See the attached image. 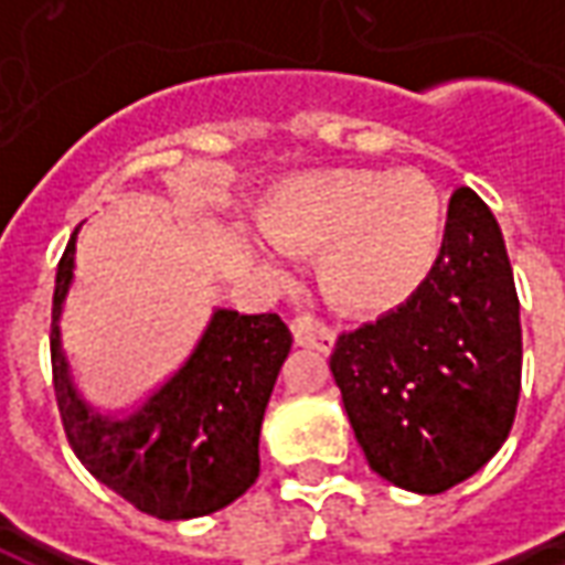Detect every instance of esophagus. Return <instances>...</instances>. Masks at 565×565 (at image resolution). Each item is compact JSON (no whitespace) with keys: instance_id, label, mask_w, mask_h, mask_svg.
Returning <instances> with one entry per match:
<instances>
[{"instance_id":"esophagus-1","label":"esophagus","mask_w":565,"mask_h":565,"mask_svg":"<svg viewBox=\"0 0 565 565\" xmlns=\"http://www.w3.org/2000/svg\"><path fill=\"white\" fill-rule=\"evenodd\" d=\"M290 330H294V339L299 348H315V351L330 354L332 344H335V332H332L327 323H320L318 318H311V315H299V318H294Z\"/></svg>"}]
</instances>
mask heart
<instances>
[{
  "instance_id": "obj_1",
  "label": "heart",
  "mask_w": 565,
  "mask_h": 565,
  "mask_svg": "<svg viewBox=\"0 0 565 565\" xmlns=\"http://www.w3.org/2000/svg\"><path fill=\"white\" fill-rule=\"evenodd\" d=\"M259 230L266 238H250V250L263 263L315 250L320 294L344 315L379 318L408 306L433 278L448 199L417 169H311L271 186Z\"/></svg>"
}]
</instances>
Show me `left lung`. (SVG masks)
Listing matches in <instances>:
<instances>
[{"label":"left lung","instance_id":"1","mask_svg":"<svg viewBox=\"0 0 565 565\" xmlns=\"http://www.w3.org/2000/svg\"><path fill=\"white\" fill-rule=\"evenodd\" d=\"M521 356L502 230L460 186L433 278L408 306L339 335L330 369L372 472L433 497L472 478L509 438Z\"/></svg>","mask_w":565,"mask_h":565}]
</instances>
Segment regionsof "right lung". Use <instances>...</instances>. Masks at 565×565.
<instances>
[{
  "label": "right lung",
  "instance_id": "right-lung-1",
  "mask_svg": "<svg viewBox=\"0 0 565 565\" xmlns=\"http://www.w3.org/2000/svg\"><path fill=\"white\" fill-rule=\"evenodd\" d=\"M75 235L56 269L51 323L54 391L68 445L96 481L160 521H190L230 505L257 481L259 426L294 335L278 315L214 308L169 379L129 412L99 415L75 387L60 339L75 281Z\"/></svg>",
  "mask_w": 565,
  "mask_h": 565
}]
</instances>
